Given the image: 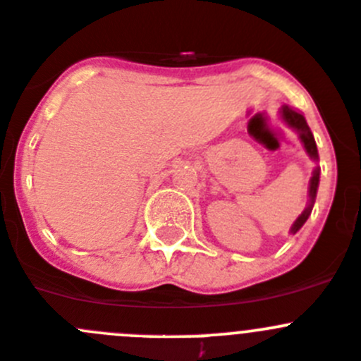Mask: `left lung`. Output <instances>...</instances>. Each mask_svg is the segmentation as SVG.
<instances>
[{
    "label": "left lung",
    "mask_w": 361,
    "mask_h": 361,
    "mask_svg": "<svg viewBox=\"0 0 361 361\" xmlns=\"http://www.w3.org/2000/svg\"><path fill=\"white\" fill-rule=\"evenodd\" d=\"M279 118H281V121H283L284 125H288L292 130H295L297 134H299L300 143H302L304 150H306V154L310 155V159H312L313 163H319V150H317L315 137H313L312 130H310V127H308V123H306V118H304L302 112L295 111V109H292L290 105H283V107L279 109ZM319 183H320V166L317 164L315 170H313V173H312V178H310L308 206L304 207L302 213H300L299 216H297V220L293 221L292 229H290V233H292V234H295L297 231H299L300 227L306 224V220L310 218V214H312L313 206H315V198H317V190H319Z\"/></svg>",
    "instance_id": "1"
}]
</instances>
